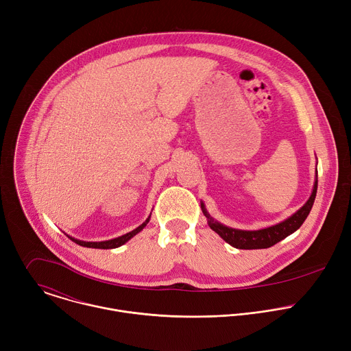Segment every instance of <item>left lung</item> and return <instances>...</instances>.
Returning <instances> with one entry per match:
<instances>
[{
  "instance_id": "8db88e82",
  "label": "left lung",
  "mask_w": 351,
  "mask_h": 351,
  "mask_svg": "<svg viewBox=\"0 0 351 351\" xmlns=\"http://www.w3.org/2000/svg\"><path fill=\"white\" fill-rule=\"evenodd\" d=\"M317 189H318V176L315 175L314 189L308 198V202L298 211H295L290 218L285 219L283 222L276 223L269 228H265V229H260V230H240V229H233V228L225 226V225L214 221V218L207 213L204 203H202V210H203V214L208 219L210 228L214 232H217L226 243H229L234 248H240V250L268 248V247L279 243L280 240H283L285 237H287L289 234H291L293 232H295L300 226L303 225V222L306 221V218L308 217V214L313 208L314 199L317 195Z\"/></svg>"
}]
</instances>
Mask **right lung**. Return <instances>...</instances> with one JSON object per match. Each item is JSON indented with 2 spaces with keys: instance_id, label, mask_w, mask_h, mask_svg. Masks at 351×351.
I'll return each instance as SVG.
<instances>
[{
  "instance_id": "right-lung-1",
  "label": "right lung",
  "mask_w": 351,
  "mask_h": 351,
  "mask_svg": "<svg viewBox=\"0 0 351 351\" xmlns=\"http://www.w3.org/2000/svg\"><path fill=\"white\" fill-rule=\"evenodd\" d=\"M148 221H149V217L138 226V228H136L134 230H132V232H129V233H126V234H123V236H119V237H117V239H111V240H106V241H82V240H77V239H73V237H71V236H68L72 241H75L76 244H79V245H83V247H90V248H117V247H121L122 244H125L128 240H130L133 236H136L140 230H143L144 229V226L148 223Z\"/></svg>"
}]
</instances>
